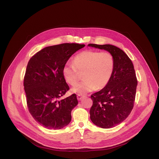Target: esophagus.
Returning a JSON list of instances; mask_svg holds the SVG:
<instances>
[{"instance_id": "34e87169", "label": "esophagus", "mask_w": 159, "mask_h": 159, "mask_svg": "<svg viewBox=\"0 0 159 159\" xmlns=\"http://www.w3.org/2000/svg\"><path fill=\"white\" fill-rule=\"evenodd\" d=\"M82 98H83V96H82V95H80V94H78L77 95V99L79 101H80Z\"/></svg>"}]
</instances>
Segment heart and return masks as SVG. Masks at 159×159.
Segmentation results:
<instances>
[{
    "label": "heart",
    "instance_id": "b5f03b06",
    "mask_svg": "<svg viewBox=\"0 0 159 159\" xmlns=\"http://www.w3.org/2000/svg\"><path fill=\"white\" fill-rule=\"evenodd\" d=\"M114 67L115 60L112 53L86 51L76 55L73 63L67 62L64 65L62 75L67 83L74 85L79 79V73L83 72L84 80L71 89L73 92L83 95L97 88L105 87L112 77Z\"/></svg>",
    "mask_w": 159,
    "mask_h": 159
}]
</instances>
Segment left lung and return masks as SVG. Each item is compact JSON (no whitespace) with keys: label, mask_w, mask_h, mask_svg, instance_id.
<instances>
[{"label":"left lung","mask_w":159,"mask_h":159,"mask_svg":"<svg viewBox=\"0 0 159 159\" xmlns=\"http://www.w3.org/2000/svg\"><path fill=\"white\" fill-rule=\"evenodd\" d=\"M88 46L105 50L114 57L112 77L105 87L92 95L93 105L89 110L95 125L112 128L125 120L133 108L137 86L134 66L127 55L114 45L91 43Z\"/></svg>","instance_id":"8db88e82"}]
</instances>
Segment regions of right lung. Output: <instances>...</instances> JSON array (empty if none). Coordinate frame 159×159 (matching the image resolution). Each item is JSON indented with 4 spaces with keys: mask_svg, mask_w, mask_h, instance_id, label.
Wrapping results in <instances>:
<instances>
[{
    "mask_svg": "<svg viewBox=\"0 0 159 159\" xmlns=\"http://www.w3.org/2000/svg\"><path fill=\"white\" fill-rule=\"evenodd\" d=\"M84 46L78 43L49 46L29 61L24 78L27 105L34 119L47 129H62L71 120V111L78 101L75 94L59 99L70 89L62 69L69 58Z\"/></svg>",
    "mask_w": 159,
    "mask_h": 159,
    "instance_id": "right-lung-1",
    "label": "right lung"
}]
</instances>
